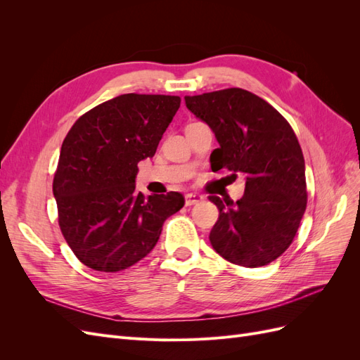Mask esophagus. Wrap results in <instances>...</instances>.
Listing matches in <instances>:
<instances>
[{
  "label": "esophagus",
  "instance_id": "obj_1",
  "mask_svg": "<svg viewBox=\"0 0 360 360\" xmlns=\"http://www.w3.org/2000/svg\"><path fill=\"white\" fill-rule=\"evenodd\" d=\"M204 200L202 195L200 193H195V192H191V193H186L184 195V202H186V205H193V204H198Z\"/></svg>",
  "mask_w": 360,
  "mask_h": 360
}]
</instances>
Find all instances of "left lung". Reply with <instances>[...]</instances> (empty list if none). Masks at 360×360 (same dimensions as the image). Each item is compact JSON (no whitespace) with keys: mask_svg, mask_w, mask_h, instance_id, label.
<instances>
[{"mask_svg":"<svg viewBox=\"0 0 360 360\" xmlns=\"http://www.w3.org/2000/svg\"><path fill=\"white\" fill-rule=\"evenodd\" d=\"M188 110L209 126L219 143L210 162L245 177L238 201L209 197L219 209L210 243L221 257L243 267H261L291 245L307 209L304 159L287 120L243 89L184 96Z\"/></svg>","mask_w":360,"mask_h":360,"instance_id":"1","label":"left lung"}]
</instances>
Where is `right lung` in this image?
Wrapping results in <instances>:
<instances>
[{"label": "right lung", "instance_id": "obj_1", "mask_svg": "<svg viewBox=\"0 0 360 360\" xmlns=\"http://www.w3.org/2000/svg\"><path fill=\"white\" fill-rule=\"evenodd\" d=\"M179 96L122 94L76 120L64 138L53 197L61 233L86 267L120 271L143 259L183 195L135 191L138 162L153 158Z\"/></svg>", "mask_w": 360, "mask_h": 360}]
</instances>
